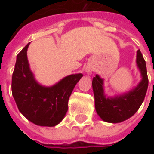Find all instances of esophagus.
<instances>
[{
	"mask_svg": "<svg viewBox=\"0 0 154 154\" xmlns=\"http://www.w3.org/2000/svg\"><path fill=\"white\" fill-rule=\"evenodd\" d=\"M86 73H87V74H91V73H92V70H91L90 68H86Z\"/></svg>",
	"mask_w": 154,
	"mask_h": 154,
	"instance_id": "1",
	"label": "esophagus"
}]
</instances>
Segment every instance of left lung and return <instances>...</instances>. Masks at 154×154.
I'll use <instances>...</instances> for the list:
<instances>
[{
	"mask_svg": "<svg viewBox=\"0 0 154 154\" xmlns=\"http://www.w3.org/2000/svg\"><path fill=\"white\" fill-rule=\"evenodd\" d=\"M136 67L141 80L137 86L126 92L108 96L104 92V81L98 74L92 79L95 109L98 116L106 122L118 123L130 118L139 109L148 87L146 62L140 50L136 52Z\"/></svg>",
	"mask_w": 154,
	"mask_h": 154,
	"instance_id": "left-lung-1",
	"label": "left lung"
}]
</instances>
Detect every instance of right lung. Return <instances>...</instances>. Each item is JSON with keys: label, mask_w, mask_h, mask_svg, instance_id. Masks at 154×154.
Returning a JSON list of instances; mask_svg holds the SVG:
<instances>
[{"label": "right lung", "mask_w": 154, "mask_h": 154, "mask_svg": "<svg viewBox=\"0 0 154 154\" xmlns=\"http://www.w3.org/2000/svg\"><path fill=\"white\" fill-rule=\"evenodd\" d=\"M29 45L17 56L12 77L13 97L20 112L29 121L38 126L54 127L66 116L69 97L83 74H70L50 86L40 84L28 62Z\"/></svg>", "instance_id": "obj_1"}]
</instances>
